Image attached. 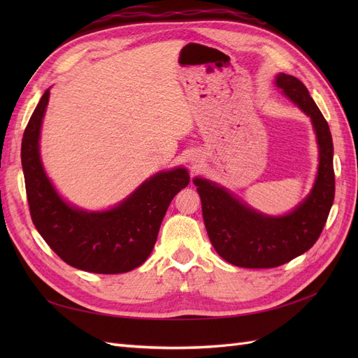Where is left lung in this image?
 <instances>
[{
	"instance_id": "1",
	"label": "left lung",
	"mask_w": 358,
	"mask_h": 358,
	"mask_svg": "<svg viewBox=\"0 0 358 358\" xmlns=\"http://www.w3.org/2000/svg\"><path fill=\"white\" fill-rule=\"evenodd\" d=\"M276 85L310 116L320 146L317 182L296 210L279 218L264 216L234 199L224 188L194 179L209 239L225 262L246 268L282 266L318 241L334 200L333 142L330 128L309 91L294 76L278 74Z\"/></svg>"
}]
</instances>
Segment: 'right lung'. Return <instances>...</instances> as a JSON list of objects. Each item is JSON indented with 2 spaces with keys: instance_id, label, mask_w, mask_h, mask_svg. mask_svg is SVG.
Returning a JSON list of instances; mask_svg holds the SVG:
<instances>
[{
  "instance_id": "right-lung-1",
  "label": "right lung",
  "mask_w": 358,
  "mask_h": 358,
  "mask_svg": "<svg viewBox=\"0 0 358 358\" xmlns=\"http://www.w3.org/2000/svg\"><path fill=\"white\" fill-rule=\"evenodd\" d=\"M49 101L43 94L22 138V169L31 220L62 262L91 273H125L146 262L173 197L189 183L185 169L161 171L116 208L88 213L58 196L38 154L41 119Z\"/></svg>"
}]
</instances>
